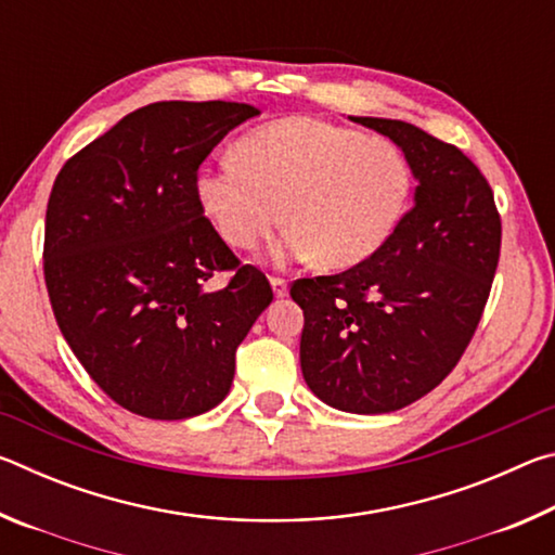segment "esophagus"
Listing matches in <instances>:
<instances>
[{"label":"esophagus","instance_id":"1","mask_svg":"<svg viewBox=\"0 0 555 555\" xmlns=\"http://www.w3.org/2000/svg\"><path fill=\"white\" fill-rule=\"evenodd\" d=\"M271 288H274V296L276 298H284L286 294H288V284H286V279H271Z\"/></svg>","mask_w":555,"mask_h":555}]
</instances>
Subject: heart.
<instances>
[{
  "label": "heart",
  "instance_id": "b5f03b06",
  "mask_svg": "<svg viewBox=\"0 0 555 555\" xmlns=\"http://www.w3.org/2000/svg\"><path fill=\"white\" fill-rule=\"evenodd\" d=\"M195 201L232 249H255L284 220L276 261L352 269L406 218L413 171L384 137L315 117H286L244 134L232 158L195 173Z\"/></svg>",
  "mask_w": 555,
  "mask_h": 555
}]
</instances>
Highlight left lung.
I'll use <instances>...</instances> for the list:
<instances>
[{"label": "left lung", "mask_w": 555, "mask_h": 555, "mask_svg": "<svg viewBox=\"0 0 555 555\" xmlns=\"http://www.w3.org/2000/svg\"><path fill=\"white\" fill-rule=\"evenodd\" d=\"M406 154L416 191L393 237L335 276L300 279V370L318 399L389 413L443 382L473 337L500 261L494 195L453 144L401 119L350 117Z\"/></svg>", "instance_id": "left-lung-1"}]
</instances>
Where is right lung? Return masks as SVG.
I'll use <instances>...</instances> for the list:
<instances>
[{
  "label": "right lung",
  "instance_id": "obj_1",
  "mask_svg": "<svg viewBox=\"0 0 555 555\" xmlns=\"http://www.w3.org/2000/svg\"><path fill=\"white\" fill-rule=\"evenodd\" d=\"M244 102H154L61 168L43 274L65 343L98 387L144 418L198 416L228 397L234 352L271 304L195 201V173ZM235 276L215 292V270Z\"/></svg>",
  "mask_w": 555,
  "mask_h": 555
}]
</instances>
